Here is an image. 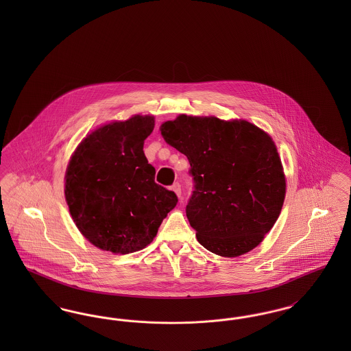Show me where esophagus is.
<instances>
[{"mask_svg":"<svg viewBox=\"0 0 351 351\" xmlns=\"http://www.w3.org/2000/svg\"><path fill=\"white\" fill-rule=\"evenodd\" d=\"M171 188L178 195V197H182V185H180V183H173Z\"/></svg>","mask_w":351,"mask_h":351,"instance_id":"esophagus-1","label":"esophagus"}]
</instances>
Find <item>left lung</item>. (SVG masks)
<instances>
[{"mask_svg":"<svg viewBox=\"0 0 351 351\" xmlns=\"http://www.w3.org/2000/svg\"><path fill=\"white\" fill-rule=\"evenodd\" d=\"M168 145L191 165L185 208L197 241L221 256L256 247L280 215L282 160L271 136L247 121L182 114L160 128Z\"/></svg>","mask_w":351,"mask_h":351,"instance_id":"8db88e82","label":"left lung"}]
</instances>
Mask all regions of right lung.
I'll use <instances>...</instances> for the list:
<instances>
[{
  "instance_id": "obj_1",
  "label": "right lung",
  "mask_w": 351,
  "mask_h": 351,
  "mask_svg": "<svg viewBox=\"0 0 351 351\" xmlns=\"http://www.w3.org/2000/svg\"><path fill=\"white\" fill-rule=\"evenodd\" d=\"M154 117L134 116L89 134L66 172V200L84 237L101 250L129 254L150 245L176 204L175 192L155 183L143 152Z\"/></svg>"
}]
</instances>
